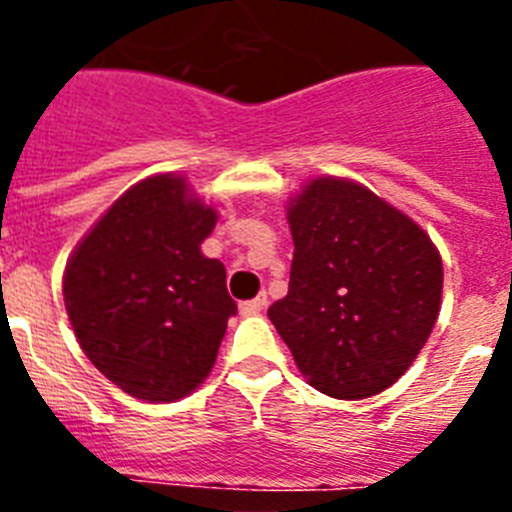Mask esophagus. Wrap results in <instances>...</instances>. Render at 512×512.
<instances>
[{
    "instance_id": "esophagus-1",
    "label": "esophagus",
    "mask_w": 512,
    "mask_h": 512,
    "mask_svg": "<svg viewBox=\"0 0 512 512\" xmlns=\"http://www.w3.org/2000/svg\"><path fill=\"white\" fill-rule=\"evenodd\" d=\"M266 295L264 292H261V295H256L253 297V300H248V302H243L241 305V312H246V315H256V312H264L266 310Z\"/></svg>"
}]
</instances>
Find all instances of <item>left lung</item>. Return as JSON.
Wrapping results in <instances>:
<instances>
[{
    "instance_id": "obj_1",
    "label": "left lung",
    "mask_w": 512,
    "mask_h": 512,
    "mask_svg": "<svg viewBox=\"0 0 512 512\" xmlns=\"http://www.w3.org/2000/svg\"><path fill=\"white\" fill-rule=\"evenodd\" d=\"M295 241L287 297L269 320L310 387L338 400L408 372L441 310L443 264L423 228L369 187L315 176L287 202Z\"/></svg>"
}]
</instances>
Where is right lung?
<instances>
[{
  "instance_id": "obj_1",
  "label": "right lung",
  "mask_w": 512,
  "mask_h": 512,
  "mask_svg": "<svg viewBox=\"0 0 512 512\" xmlns=\"http://www.w3.org/2000/svg\"><path fill=\"white\" fill-rule=\"evenodd\" d=\"M217 210L182 174L122 192L79 241L63 302L81 351L130 397L174 402L212 372L235 315L225 266L202 253Z\"/></svg>"
}]
</instances>
